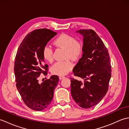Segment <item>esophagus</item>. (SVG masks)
<instances>
[{"instance_id":"obj_1","label":"esophagus","mask_w":129,"mask_h":129,"mask_svg":"<svg viewBox=\"0 0 129 129\" xmlns=\"http://www.w3.org/2000/svg\"><path fill=\"white\" fill-rule=\"evenodd\" d=\"M65 78V76H59V79L60 80H62V79H63Z\"/></svg>"}]
</instances>
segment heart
<instances>
[{"mask_svg": "<svg viewBox=\"0 0 129 129\" xmlns=\"http://www.w3.org/2000/svg\"><path fill=\"white\" fill-rule=\"evenodd\" d=\"M53 44L57 47L65 49V58L78 60L83 53L84 44L80 40H75V38L67 34H61L54 39ZM43 56L46 61L51 62L53 60V50L48 45L44 46ZM73 62L69 59L57 61L51 68V72L54 75H65L72 69Z\"/></svg>", "mask_w": 129, "mask_h": 129, "instance_id": "obj_1", "label": "heart"}]
</instances>
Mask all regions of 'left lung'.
I'll return each instance as SVG.
<instances>
[{"label": "left lung", "instance_id": "obj_1", "mask_svg": "<svg viewBox=\"0 0 129 129\" xmlns=\"http://www.w3.org/2000/svg\"><path fill=\"white\" fill-rule=\"evenodd\" d=\"M77 32L84 37V50L73 73L84 81L70 78L71 93L76 103L86 109L98 104L108 92L111 66L108 49L95 31L83 29Z\"/></svg>", "mask_w": 129, "mask_h": 129}]
</instances>
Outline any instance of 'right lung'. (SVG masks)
Returning <instances> with one entry per match:
<instances>
[{
  "label": "right lung",
  "instance_id": "right-lung-1",
  "mask_svg": "<svg viewBox=\"0 0 129 129\" xmlns=\"http://www.w3.org/2000/svg\"><path fill=\"white\" fill-rule=\"evenodd\" d=\"M57 33L48 29L34 30L21 43L14 62L16 86L25 105L33 110L41 111L50 105L59 81L53 75L39 84L40 75H46L48 65L43 56L44 46Z\"/></svg>",
  "mask_w": 129,
  "mask_h": 129
}]
</instances>
